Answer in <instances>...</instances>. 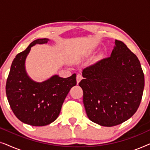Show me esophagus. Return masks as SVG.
Masks as SVG:
<instances>
[{
    "label": "esophagus",
    "mask_w": 150,
    "mask_h": 150,
    "mask_svg": "<svg viewBox=\"0 0 150 150\" xmlns=\"http://www.w3.org/2000/svg\"><path fill=\"white\" fill-rule=\"evenodd\" d=\"M83 79V76L81 74H78L76 75V81H77V84L79 83V82L81 81V80Z\"/></svg>",
    "instance_id": "1"
}]
</instances>
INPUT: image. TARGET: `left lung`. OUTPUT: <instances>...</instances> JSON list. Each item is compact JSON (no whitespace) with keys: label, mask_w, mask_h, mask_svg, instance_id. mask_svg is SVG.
<instances>
[{"label":"left lung","mask_w":150,"mask_h":150,"mask_svg":"<svg viewBox=\"0 0 150 150\" xmlns=\"http://www.w3.org/2000/svg\"><path fill=\"white\" fill-rule=\"evenodd\" d=\"M79 83L87 117L102 126L111 127L130 119L140 105L144 74L137 57L115 40L109 57L83 70Z\"/></svg>","instance_id":"1"}]
</instances>
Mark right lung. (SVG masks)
Listing matches in <instances>:
<instances>
[{
  "mask_svg": "<svg viewBox=\"0 0 150 150\" xmlns=\"http://www.w3.org/2000/svg\"><path fill=\"white\" fill-rule=\"evenodd\" d=\"M48 39L30 43L25 50L18 53L12 62L6 83V95L12 111L18 120L33 126L50 124L58 117L69 90L76 85L75 74L63 79L55 75L36 83L26 74L24 62L30 48L45 44Z\"/></svg>",
  "mask_w": 150,
  "mask_h": 150,
  "instance_id": "obj_1",
  "label": "right lung"
}]
</instances>
